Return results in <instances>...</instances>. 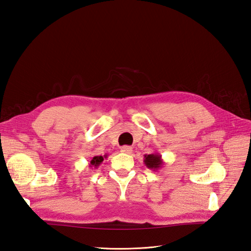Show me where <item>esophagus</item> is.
Listing matches in <instances>:
<instances>
[{
    "instance_id": "esophagus-1",
    "label": "esophagus",
    "mask_w": 251,
    "mask_h": 251,
    "mask_svg": "<svg viewBox=\"0 0 251 251\" xmlns=\"http://www.w3.org/2000/svg\"><path fill=\"white\" fill-rule=\"evenodd\" d=\"M121 152L126 153V154H130L132 152V148L130 146H123V147H121Z\"/></svg>"
}]
</instances>
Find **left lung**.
I'll use <instances>...</instances> for the list:
<instances>
[{
    "label": "left lung",
    "mask_w": 251,
    "mask_h": 251,
    "mask_svg": "<svg viewBox=\"0 0 251 251\" xmlns=\"http://www.w3.org/2000/svg\"><path fill=\"white\" fill-rule=\"evenodd\" d=\"M144 163L148 169L153 170V171L160 170L164 164L161 155L157 152L152 153V154H146Z\"/></svg>",
    "instance_id": "left-lung-1"
}]
</instances>
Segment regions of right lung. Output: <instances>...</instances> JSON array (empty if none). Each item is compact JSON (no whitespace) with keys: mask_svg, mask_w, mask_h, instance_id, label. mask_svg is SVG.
Listing matches in <instances>:
<instances>
[{"mask_svg":"<svg viewBox=\"0 0 251 251\" xmlns=\"http://www.w3.org/2000/svg\"><path fill=\"white\" fill-rule=\"evenodd\" d=\"M103 158H106V155H104V157L103 156H94L89 163V168L97 169L98 166L102 163V161H103Z\"/></svg>","mask_w":251,"mask_h":251,"instance_id":"add662e5","label":"right lung"}]
</instances>
